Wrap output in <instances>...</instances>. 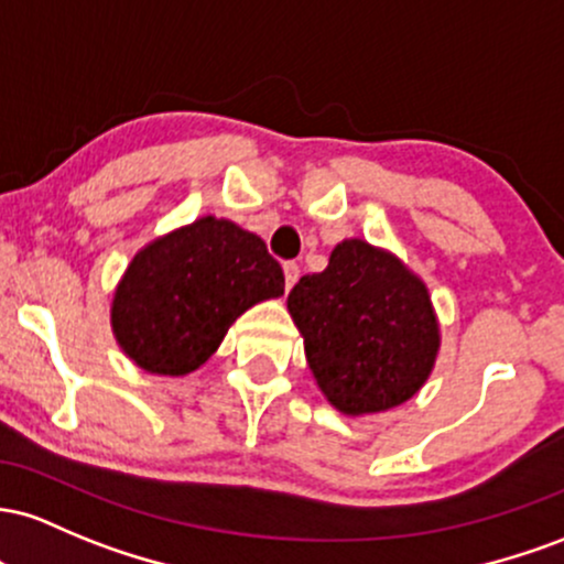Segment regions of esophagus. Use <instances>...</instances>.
<instances>
[{
	"label": "esophagus",
	"mask_w": 564,
	"mask_h": 564,
	"mask_svg": "<svg viewBox=\"0 0 564 564\" xmlns=\"http://www.w3.org/2000/svg\"><path fill=\"white\" fill-rule=\"evenodd\" d=\"M282 271H284V288H293L295 284V280H299V274H301V269H299V263L295 261H288L282 265Z\"/></svg>",
	"instance_id": "1"
}]
</instances>
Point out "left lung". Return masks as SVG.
I'll use <instances>...</instances> for the list:
<instances>
[{"instance_id":"1","label":"left lung","mask_w":564,"mask_h":564,"mask_svg":"<svg viewBox=\"0 0 564 564\" xmlns=\"http://www.w3.org/2000/svg\"><path fill=\"white\" fill-rule=\"evenodd\" d=\"M288 308L322 394L340 413L397 408L432 372L440 327L426 284L362 239H344L325 271L301 276Z\"/></svg>"}]
</instances>
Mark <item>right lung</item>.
<instances>
[{"mask_svg": "<svg viewBox=\"0 0 564 564\" xmlns=\"http://www.w3.org/2000/svg\"><path fill=\"white\" fill-rule=\"evenodd\" d=\"M282 293V265L263 239L207 215L132 258L113 293L111 327L138 367L186 376L213 357L239 314Z\"/></svg>", "mask_w": 564, "mask_h": 564, "instance_id": "obj_1", "label": "right lung"}]
</instances>
